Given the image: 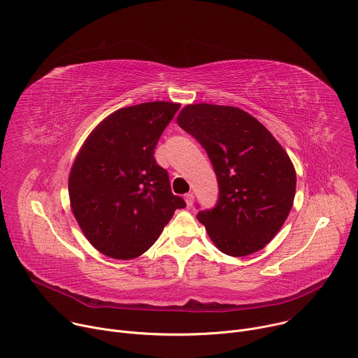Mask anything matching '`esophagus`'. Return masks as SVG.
Here are the masks:
<instances>
[{
  "instance_id": "34e87169",
  "label": "esophagus",
  "mask_w": 358,
  "mask_h": 358,
  "mask_svg": "<svg viewBox=\"0 0 358 358\" xmlns=\"http://www.w3.org/2000/svg\"><path fill=\"white\" fill-rule=\"evenodd\" d=\"M185 202H186L187 206H192V205H193V202H194L193 193H186V194H185Z\"/></svg>"
}]
</instances>
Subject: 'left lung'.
Listing matches in <instances>:
<instances>
[{"mask_svg": "<svg viewBox=\"0 0 358 358\" xmlns=\"http://www.w3.org/2000/svg\"><path fill=\"white\" fill-rule=\"evenodd\" d=\"M176 121L205 148L219 183L216 206L201 210L197 220L222 253L242 257L259 252L279 233L293 206L296 171L289 155L239 108L187 105Z\"/></svg>", "mask_w": 358, "mask_h": 358, "instance_id": "obj_1", "label": "left lung"}]
</instances>
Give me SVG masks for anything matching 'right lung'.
Returning a JSON list of instances; mask_svg holds the SVG:
<instances>
[{"label":"right lung","instance_id":"obj_1","mask_svg":"<svg viewBox=\"0 0 358 358\" xmlns=\"http://www.w3.org/2000/svg\"><path fill=\"white\" fill-rule=\"evenodd\" d=\"M179 103L155 101L117 109L91 132L69 172L72 213L102 255L129 260L161 236L176 209L168 172L153 157Z\"/></svg>","mask_w":358,"mask_h":358}]
</instances>
